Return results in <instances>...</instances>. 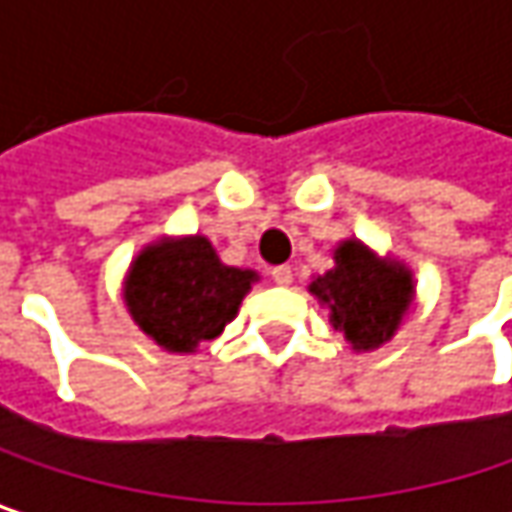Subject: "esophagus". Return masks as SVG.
I'll return each mask as SVG.
<instances>
[{
  "mask_svg": "<svg viewBox=\"0 0 512 512\" xmlns=\"http://www.w3.org/2000/svg\"><path fill=\"white\" fill-rule=\"evenodd\" d=\"M269 275H272V281H275L278 286L292 284V269H289V266H275V269H272Z\"/></svg>",
  "mask_w": 512,
  "mask_h": 512,
  "instance_id": "esophagus-1",
  "label": "esophagus"
}]
</instances>
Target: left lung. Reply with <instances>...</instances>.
<instances>
[{"instance_id":"8db88e82","label":"left lung","mask_w":512,"mask_h":512,"mask_svg":"<svg viewBox=\"0 0 512 512\" xmlns=\"http://www.w3.org/2000/svg\"><path fill=\"white\" fill-rule=\"evenodd\" d=\"M307 289L330 310L333 330H339L356 353L388 345L417 298L414 272L406 260L379 255L359 237L339 240L333 266L316 275Z\"/></svg>"}]
</instances>
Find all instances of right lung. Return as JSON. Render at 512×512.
I'll use <instances>...</instances> for the list:
<instances>
[{
  "label": "right lung",
  "mask_w": 512,
  "mask_h": 512,
  "mask_svg": "<svg viewBox=\"0 0 512 512\" xmlns=\"http://www.w3.org/2000/svg\"><path fill=\"white\" fill-rule=\"evenodd\" d=\"M257 281L255 269L223 263L205 234H179L141 246L121 295L144 336L167 353L191 356L223 336Z\"/></svg>",
  "instance_id": "obj_1"
}]
</instances>
